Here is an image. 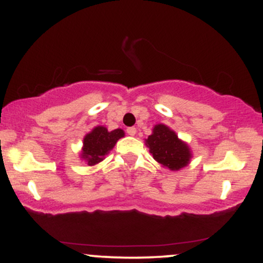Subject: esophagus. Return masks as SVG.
<instances>
[{
  "mask_svg": "<svg viewBox=\"0 0 263 263\" xmlns=\"http://www.w3.org/2000/svg\"><path fill=\"white\" fill-rule=\"evenodd\" d=\"M136 128L135 127H128L127 128V135H129V136H135L136 135Z\"/></svg>",
  "mask_w": 263,
  "mask_h": 263,
  "instance_id": "obj_1",
  "label": "esophagus"
}]
</instances>
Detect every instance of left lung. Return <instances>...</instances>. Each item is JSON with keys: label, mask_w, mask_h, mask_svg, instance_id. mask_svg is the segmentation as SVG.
<instances>
[{"label": "left lung", "mask_w": 263, "mask_h": 263, "mask_svg": "<svg viewBox=\"0 0 263 263\" xmlns=\"http://www.w3.org/2000/svg\"><path fill=\"white\" fill-rule=\"evenodd\" d=\"M153 158L170 171H179L190 163L193 153L189 144L164 123H158L152 129V135L144 140Z\"/></svg>", "instance_id": "left-lung-1"}]
</instances>
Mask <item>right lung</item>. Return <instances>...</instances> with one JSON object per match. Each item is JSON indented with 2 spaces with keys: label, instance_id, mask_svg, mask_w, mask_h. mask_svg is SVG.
Returning <instances> with one entry per match:
<instances>
[{
  "label": "right lung",
  "instance_id": "add662e5",
  "mask_svg": "<svg viewBox=\"0 0 263 263\" xmlns=\"http://www.w3.org/2000/svg\"><path fill=\"white\" fill-rule=\"evenodd\" d=\"M122 137H125V132L121 128L108 131L104 126H96L84 137L80 159L85 161L87 165L98 164Z\"/></svg>",
  "mask_w": 263,
  "mask_h": 263
}]
</instances>
